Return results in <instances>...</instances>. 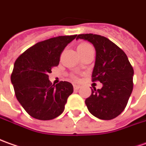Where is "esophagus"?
Masks as SVG:
<instances>
[{"label":"esophagus","instance_id":"34e87169","mask_svg":"<svg viewBox=\"0 0 146 146\" xmlns=\"http://www.w3.org/2000/svg\"><path fill=\"white\" fill-rule=\"evenodd\" d=\"M80 87H81L80 86H77V85H73V88H74V90H79V89H80Z\"/></svg>","mask_w":146,"mask_h":146}]
</instances>
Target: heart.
<instances>
[{
	"label": "heart",
	"mask_w": 146,
	"mask_h": 146,
	"mask_svg": "<svg viewBox=\"0 0 146 146\" xmlns=\"http://www.w3.org/2000/svg\"><path fill=\"white\" fill-rule=\"evenodd\" d=\"M89 47H91V45L90 44H88V43L84 42V43H81V44L78 45L77 49H84V48H89Z\"/></svg>",
	"instance_id": "1"
}]
</instances>
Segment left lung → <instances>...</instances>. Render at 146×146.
I'll return each mask as SVG.
<instances>
[{"label":"left lung","instance_id":"obj_1","mask_svg":"<svg viewBox=\"0 0 146 146\" xmlns=\"http://www.w3.org/2000/svg\"><path fill=\"white\" fill-rule=\"evenodd\" d=\"M94 44L96 50L92 81L102 83L101 90H92L86 105L94 117L111 120L120 115L126 107L133 91V69L126 54L113 42L102 36L79 34Z\"/></svg>","mask_w":146,"mask_h":146}]
</instances>
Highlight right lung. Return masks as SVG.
I'll return each mask as SVG.
<instances>
[{
  "instance_id": "1",
  "label": "right lung",
  "mask_w": 146,
  "mask_h": 146,
  "mask_svg": "<svg viewBox=\"0 0 146 146\" xmlns=\"http://www.w3.org/2000/svg\"><path fill=\"white\" fill-rule=\"evenodd\" d=\"M77 35L59 36L36 43L20 55L11 74L16 98L33 118L52 120L60 115L73 87L68 81L56 86L48 80L66 45Z\"/></svg>"
}]
</instances>
